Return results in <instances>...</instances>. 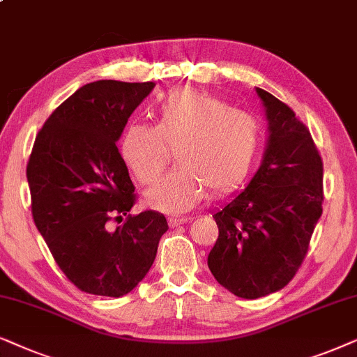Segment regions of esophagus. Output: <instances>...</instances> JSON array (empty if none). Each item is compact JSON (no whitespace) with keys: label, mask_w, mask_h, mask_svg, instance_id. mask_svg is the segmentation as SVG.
<instances>
[{"label":"esophagus","mask_w":357,"mask_h":357,"mask_svg":"<svg viewBox=\"0 0 357 357\" xmlns=\"http://www.w3.org/2000/svg\"><path fill=\"white\" fill-rule=\"evenodd\" d=\"M186 222H188V217H171L169 218L171 227H178V225H181V223H186Z\"/></svg>","instance_id":"obj_1"}]
</instances>
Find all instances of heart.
I'll use <instances>...</instances> for the list:
<instances>
[{
	"mask_svg": "<svg viewBox=\"0 0 357 357\" xmlns=\"http://www.w3.org/2000/svg\"><path fill=\"white\" fill-rule=\"evenodd\" d=\"M261 127L213 94L179 88L155 107V126L130 122L119 151L142 184L160 178L176 149L179 166L145 192V202L168 212L191 208L206 192L234 191L248 178L261 150Z\"/></svg>",
	"mask_w": 357,
	"mask_h": 357,
	"instance_id": "1",
	"label": "heart"
}]
</instances>
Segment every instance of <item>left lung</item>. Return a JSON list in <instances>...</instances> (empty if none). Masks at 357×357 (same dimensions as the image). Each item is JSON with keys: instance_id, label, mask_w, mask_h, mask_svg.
Returning <instances> with one entry per match:
<instances>
[{"instance_id": "obj_1", "label": "left lung", "mask_w": 357, "mask_h": 357, "mask_svg": "<svg viewBox=\"0 0 357 357\" xmlns=\"http://www.w3.org/2000/svg\"><path fill=\"white\" fill-rule=\"evenodd\" d=\"M268 122L261 166L243 191L213 212L218 238L207 264L241 298L281 291L305 258L321 217L323 163L289 106L256 88Z\"/></svg>"}]
</instances>
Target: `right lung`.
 <instances>
[{
	"mask_svg": "<svg viewBox=\"0 0 357 357\" xmlns=\"http://www.w3.org/2000/svg\"><path fill=\"white\" fill-rule=\"evenodd\" d=\"M155 83H88L47 119L36 137L27 183L32 217L52 256L83 292L122 297L153 264L163 213H129L135 188L117 149L126 123ZM128 220L111 229L112 218Z\"/></svg>",
	"mask_w": 357,
	"mask_h": 357,
	"instance_id": "obj_1",
	"label": "right lung"
}]
</instances>
